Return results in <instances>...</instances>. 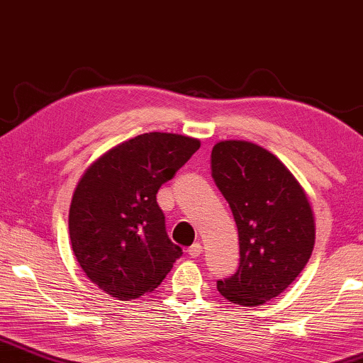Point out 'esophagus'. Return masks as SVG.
Here are the masks:
<instances>
[{"label": "esophagus", "mask_w": 363, "mask_h": 363, "mask_svg": "<svg viewBox=\"0 0 363 363\" xmlns=\"http://www.w3.org/2000/svg\"><path fill=\"white\" fill-rule=\"evenodd\" d=\"M187 254L191 255V257H199V255L202 254V245L199 244V242H196V244H192L189 249H187Z\"/></svg>", "instance_id": "34e87169"}]
</instances>
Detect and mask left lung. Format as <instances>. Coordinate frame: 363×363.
<instances>
[{
	"label": "left lung",
	"mask_w": 363,
	"mask_h": 363,
	"mask_svg": "<svg viewBox=\"0 0 363 363\" xmlns=\"http://www.w3.org/2000/svg\"><path fill=\"white\" fill-rule=\"evenodd\" d=\"M211 169L234 214L240 249L238 272L219 280L217 291L238 306H262L286 291L311 259V202L282 161L254 143H217Z\"/></svg>",
	"instance_id": "left-lung-1"
}]
</instances>
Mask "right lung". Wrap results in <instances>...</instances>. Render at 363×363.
<instances>
[{"label":"right lung","mask_w":363,"mask_h":363,"mask_svg":"<svg viewBox=\"0 0 363 363\" xmlns=\"http://www.w3.org/2000/svg\"><path fill=\"white\" fill-rule=\"evenodd\" d=\"M199 147L194 138L146 133L111 147L81 176L69 207L71 247L111 297L152 292L182 255L167 238L156 194Z\"/></svg>","instance_id":"right-lung-1"}]
</instances>
